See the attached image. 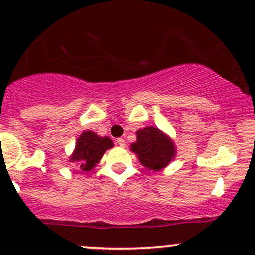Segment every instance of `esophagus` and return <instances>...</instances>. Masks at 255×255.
Returning <instances> with one entry per match:
<instances>
[{"label": "esophagus", "mask_w": 255, "mask_h": 255, "mask_svg": "<svg viewBox=\"0 0 255 255\" xmlns=\"http://www.w3.org/2000/svg\"><path fill=\"white\" fill-rule=\"evenodd\" d=\"M116 144H118L120 147H125L126 146V141L124 139H121V137H120V139H118L116 140Z\"/></svg>", "instance_id": "esophagus-1"}]
</instances>
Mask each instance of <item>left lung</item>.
<instances>
[{
	"mask_svg": "<svg viewBox=\"0 0 255 255\" xmlns=\"http://www.w3.org/2000/svg\"><path fill=\"white\" fill-rule=\"evenodd\" d=\"M130 150L145 168L153 171H160L165 168L176 153L170 137L152 126L136 131V142L130 145Z\"/></svg>",
	"mask_w": 255,
	"mask_h": 255,
	"instance_id": "obj_1",
	"label": "left lung"
}]
</instances>
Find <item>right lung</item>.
I'll return each instance as SVG.
<instances>
[{"label": "right lung", "instance_id": "obj_1", "mask_svg": "<svg viewBox=\"0 0 255 255\" xmlns=\"http://www.w3.org/2000/svg\"><path fill=\"white\" fill-rule=\"evenodd\" d=\"M113 146V141L108 136L102 137L93 131L86 130L77 140L71 162L79 165L83 171H90L97 165L104 152Z\"/></svg>", "mask_w": 255, "mask_h": 255}]
</instances>
